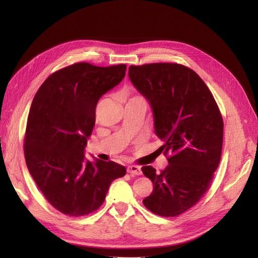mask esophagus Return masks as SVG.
<instances>
[{
  "instance_id": "1",
  "label": "esophagus",
  "mask_w": 258,
  "mask_h": 258,
  "mask_svg": "<svg viewBox=\"0 0 258 258\" xmlns=\"http://www.w3.org/2000/svg\"><path fill=\"white\" fill-rule=\"evenodd\" d=\"M128 172L131 175H140L142 173V171H141V168H140V167L131 165V166H128Z\"/></svg>"
}]
</instances>
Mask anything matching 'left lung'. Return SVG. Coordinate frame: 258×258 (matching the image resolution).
I'll use <instances>...</instances> for the list:
<instances>
[{
    "label": "left lung",
    "instance_id": "1",
    "mask_svg": "<svg viewBox=\"0 0 258 258\" xmlns=\"http://www.w3.org/2000/svg\"><path fill=\"white\" fill-rule=\"evenodd\" d=\"M129 79L151 104L155 134L165 142L159 150L169 155L160 173L142 167L154 185L143 204L160 216L179 215L204 196L220 163L222 115L205 82L184 66H131Z\"/></svg>",
    "mask_w": 258,
    "mask_h": 258
}]
</instances>
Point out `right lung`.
<instances>
[{
  "label": "right lung",
  "instance_id": "add662e5",
  "mask_svg": "<svg viewBox=\"0 0 258 258\" xmlns=\"http://www.w3.org/2000/svg\"><path fill=\"white\" fill-rule=\"evenodd\" d=\"M126 69L75 63L51 74L34 96L25 138L27 167L45 198L61 213L93 212L114 179L126 174V168L114 161L85 157L98 101L123 80Z\"/></svg>",
  "mask_w": 258,
  "mask_h": 258
}]
</instances>
